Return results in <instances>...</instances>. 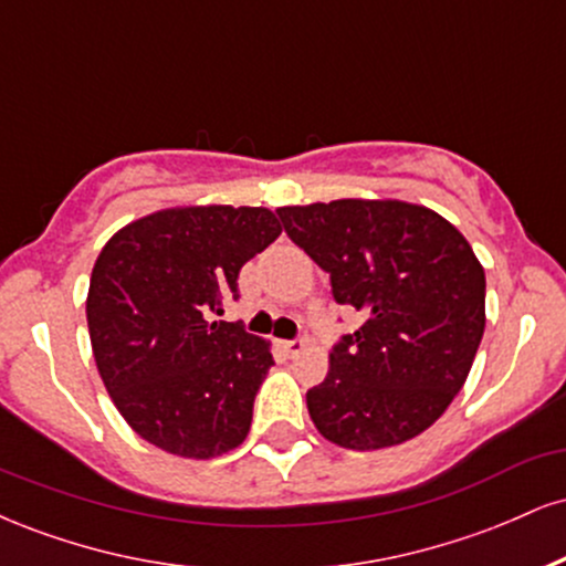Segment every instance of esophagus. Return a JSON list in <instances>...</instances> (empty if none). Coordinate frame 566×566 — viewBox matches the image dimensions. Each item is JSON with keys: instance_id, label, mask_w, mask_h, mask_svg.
<instances>
[{"instance_id": "obj_1", "label": "esophagus", "mask_w": 566, "mask_h": 566, "mask_svg": "<svg viewBox=\"0 0 566 566\" xmlns=\"http://www.w3.org/2000/svg\"><path fill=\"white\" fill-rule=\"evenodd\" d=\"M282 348H284V354H287V356H297L305 348V340H303V337H295V340H284Z\"/></svg>"}]
</instances>
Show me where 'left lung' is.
<instances>
[{"label":"left lung","mask_w":566,"mask_h":566,"mask_svg":"<svg viewBox=\"0 0 566 566\" xmlns=\"http://www.w3.org/2000/svg\"><path fill=\"white\" fill-rule=\"evenodd\" d=\"M284 231L365 316L305 394L324 439L346 450L405 444L469 378L484 335V269L450 220L401 199L279 207Z\"/></svg>","instance_id":"1"}]
</instances>
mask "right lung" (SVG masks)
<instances>
[{"label":"right lung","instance_id":"add662e5","mask_svg":"<svg viewBox=\"0 0 566 566\" xmlns=\"http://www.w3.org/2000/svg\"><path fill=\"white\" fill-rule=\"evenodd\" d=\"M279 233L265 207L191 205L133 220L101 250L90 343L116 409L148 444L210 460L247 439L271 343L207 319L237 297L242 265Z\"/></svg>","mask_w":566,"mask_h":566}]
</instances>
